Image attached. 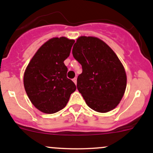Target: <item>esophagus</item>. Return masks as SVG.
Returning <instances> with one entry per match:
<instances>
[{
	"label": "esophagus",
	"instance_id": "1",
	"mask_svg": "<svg viewBox=\"0 0 153 153\" xmlns=\"http://www.w3.org/2000/svg\"><path fill=\"white\" fill-rule=\"evenodd\" d=\"M72 81H73V82L75 83V84H77V78H73V79H72Z\"/></svg>",
	"mask_w": 153,
	"mask_h": 153
}]
</instances>
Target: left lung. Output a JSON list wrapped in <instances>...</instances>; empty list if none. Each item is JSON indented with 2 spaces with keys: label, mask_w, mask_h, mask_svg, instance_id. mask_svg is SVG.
Wrapping results in <instances>:
<instances>
[{
  "label": "left lung",
  "mask_w": 153,
  "mask_h": 153,
  "mask_svg": "<svg viewBox=\"0 0 153 153\" xmlns=\"http://www.w3.org/2000/svg\"><path fill=\"white\" fill-rule=\"evenodd\" d=\"M72 55L82 67L77 88L88 106L98 112L116 107L126 89V75L112 49L98 38L81 36L74 44Z\"/></svg>",
  "instance_id": "left-lung-1"
}]
</instances>
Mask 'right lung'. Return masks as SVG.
Segmentation results:
<instances>
[{"label": "right lung", "mask_w": 153, "mask_h": 153, "mask_svg": "<svg viewBox=\"0 0 153 153\" xmlns=\"http://www.w3.org/2000/svg\"><path fill=\"white\" fill-rule=\"evenodd\" d=\"M75 43L64 37L53 38L37 51L26 69L24 84L34 106L41 112L52 114L64 108L76 89L67 77L64 61Z\"/></svg>", "instance_id": "1"}]
</instances>
